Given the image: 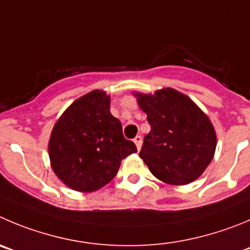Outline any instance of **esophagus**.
Wrapping results in <instances>:
<instances>
[{
  "instance_id": "34e87169",
  "label": "esophagus",
  "mask_w": 250,
  "mask_h": 250,
  "mask_svg": "<svg viewBox=\"0 0 250 250\" xmlns=\"http://www.w3.org/2000/svg\"><path fill=\"white\" fill-rule=\"evenodd\" d=\"M133 141H134V143H136L137 148H138V150H139V149H141V146H142V136H137L136 138L133 139Z\"/></svg>"
}]
</instances>
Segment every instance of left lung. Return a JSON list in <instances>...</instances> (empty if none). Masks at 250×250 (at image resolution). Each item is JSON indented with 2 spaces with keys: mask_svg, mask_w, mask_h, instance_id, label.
Listing matches in <instances>:
<instances>
[{
  "mask_svg": "<svg viewBox=\"0 0 250 250\" xmlns=\"http://www.w3.org/2000/svg\"><path fill=\"white\" fill-rule=\"evenodd\" d=\"M137 96L150 125L139 157L155 178L170 185L196 180L216 149V133L206 114L172 88Z\"/></svg>",
  "mask_w": 250,
  "mask_h": 250,
  "instance_id": "8db88e82",
  "label": "left lung"
}]
</instances>
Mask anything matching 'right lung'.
Returning a JSON list of instances; mask_svg holds the SVG:
<instances>
[{"label":"right lung","instance_id":"add662e5","mask_svg":"<svg viewBox=\"0 0 250 250\" xmlns=\"http://www.w3.org/2000/svg\"><path fill=\"white\" fill-rule=\"evenodd\" d=\"M109 97L92 91L76 100L53 128L51 167L69 188L91 192L116 176L122 159L137 146L123 136L120 120L109 112Z\"/></svg>","mask_w":250,"mask_h":250}]
</instances>
